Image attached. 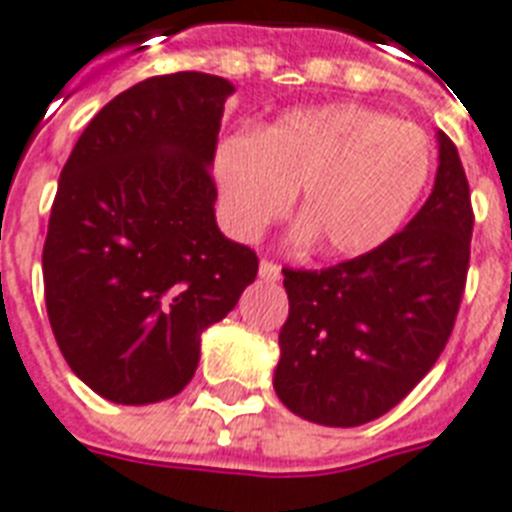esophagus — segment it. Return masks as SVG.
Returning <instances> with one entry per match:
<instances>
[{
    "instance_id": "34e87169",
    "label": "esophagus",
    "mask_w": 512,
    "mask_h": 512,
    "mask_svg": "<svg viewBox=\"0 0 512 512\" xmlns=\"http://www.w3.org/2000/svg\"><path fill=\"white\" fill-rule=\"evenodd\" d=\"M259 277L261 280H267V282H277L280 280V267H277L275 261H261L259 264Z\"/></svg>"
}]
</instances>
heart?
<instances>
[{"mask_svg":"<svg viewBox=\"0 0 512 512\" xmlns=\"http://www.w3.org/2000/svg\"><path fill=\"white\" fill-rule=\"evenodd\" d=\"M431 166L420 126L357 102L293 110L256 137H224L214 155L222 219L237 240H256L298 192L293 240L335 259L365 256L402 230Z\"/></svg>","mask_w":512,"mask_h":512,"instance_id":"heart-1","label":"heart"}]
</instances>
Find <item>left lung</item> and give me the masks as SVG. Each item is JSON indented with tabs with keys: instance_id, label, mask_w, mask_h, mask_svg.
Instances as JSON below:
<instances>
[{
	"instance_id": "left-lung-1",
	"label": "left lung",
	"mask_w": 512,
	"mask_h": 512,
	"mask_svg": "<svg viewBox=\"0 0 512 512\" xmlns=\"http://www.w3.org/2000/svg\"><path fill=\"white\" fill-rule=\"evenodd\" d=\"M439 140L418 214L375 251L327 269H282L290 312L275 391L293 415L354 428L386 415L436 365L463 301L473 208L455 142Z\"/></svg>"
}]
</instances>
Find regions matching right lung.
<instances>
[{
    "label": "right lung",
    "instance_id": "obj_1",
    "mask_svg": "<svg viewBox=\"0 0 512 512\" xmlns=\"http://www.w3.org/2000/svg\"><path fill=\"white\" fill-rule=\"evenodd\" d=\"M211 73L153 76L105 105L60 171L44 240V301L65 362L116 404L177 396L200 335L259 272L216 224L224 102Z\"/></svg>",
    "mask_w": 512,
    "mask_h": 512
}]
</instances>
